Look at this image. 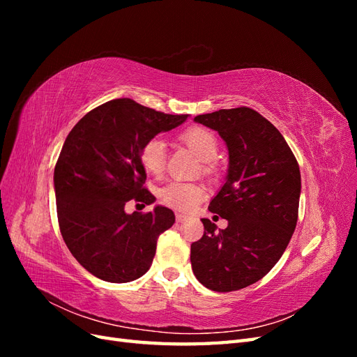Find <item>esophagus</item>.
I'll use <instances>...</instances> for the list:
<instances>
[{"label": "esophagus", "mask_w": 357, "mask_h": 357, "mask_svg": "<svg viewBox=\"0 0 357 357\" xmlns=\"http://www.w3.org/2000/svg\"><path fill=\"white\" fill-rule=\"evenodd\" d=\"M176 220H177V222L186 220V215H185V214H181V213H176Z\"/></svg>", "instance_id": "1"}]
</instances>
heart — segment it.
<instances>
[{
  "label": "heart",
  "mask_w": 357,
  "mask_h": 357,
  "mask_svg": "<svg viewBox=\"0 0 357 357\" xmlns=\"http://www.w3.org/2000/svg\"><path fill=\"white\" fill-rule=\"evenodd\" d=\"M186 144L202 160H213L218 155V138L205 128H190L183 134ZM142 164L144 169L155 177H159L165 168L167 144L162 138L153 137L142 149ZM207 197V190L199 183L171 181L159 190V201L168 208L188 213Z\"/></svg>",
  "instance_id": "obj_1"
}]
</instances>
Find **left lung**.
<instances>
[{
	"label": "left lung",
	"instance_id": "left-lung-1",
	"mask_svg": "<svg viewBox=\"0 0 357 357\" xmlns=\"http://www.w3.org/2000/svg\"><path fill=\"white\" fill-rule=\"evenodd\" d=\"M193 121L219 132L229 165L208 205L228 228L218 231L201 219L204 235L190 245L192 271L210 290H240L265 277L286 250L298 220L299 165L278 129L248 107Z\"/></svg>",
	"mask_w": 357,
	"mask_h": 357
}]
</instances>
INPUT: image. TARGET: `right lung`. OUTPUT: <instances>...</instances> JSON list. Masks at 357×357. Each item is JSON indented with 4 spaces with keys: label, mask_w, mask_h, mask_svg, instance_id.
Returning a JSON list of instances; mask_svg holds the SVG:
<instances>
[{
    "label": "right lung",
    "mask_w": 357,
    "mask_h": 357,
    "mask_svg": "<svg viewBox=\"0 0 357 357\" xmlns=\"http://www.w3.org/2000/svg\"><path fill=\"white\" fill-rule=\"evenodd\" d=\"M186 119L121 98L96 107L71 129L53 174L58 222L71 255L92 275L128 283L149 271L158 236L176 215L162 205L128 214L125 204L155 202L143 186L142 149Z\"/></svg>",
    "instance_id": "right-lung-1"
}]
</instances>
